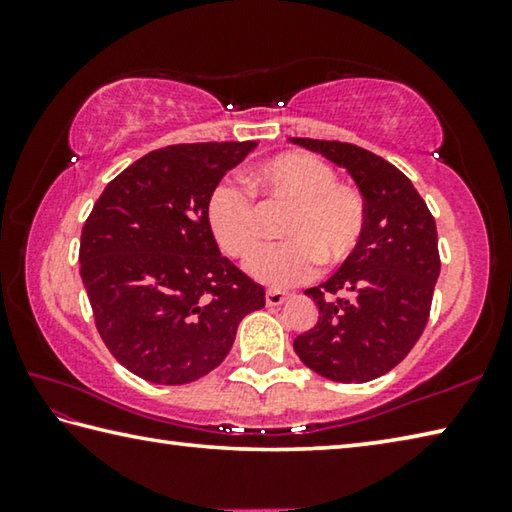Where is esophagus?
<instances>
[{"label":"esophagus","mask_w":512,"mask_h":512,"mask_svg":"<svg viewBox=\"0 0 512 512\" xmlns=\"http://www.w3.org/2000/svg\"><path fill=\"white\" fill-rule=\"evenodd\" d=\"M289 298V293H284V291H280V289H268L266 291V305L268 307H277V305H282L284 300Z\"/></svg>","instance_id":"1"}]
</instances>
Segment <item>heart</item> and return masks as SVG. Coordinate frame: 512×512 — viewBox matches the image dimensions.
Wrapping results in <instances>:
<instances>
[{"instance_id": "1", "label": "heart", "mask_w": 512, "mask_h": 512, "mask_svg": "<svg viewBox=\"0 0 512 512\" xmlns=\"http://www.w3.org/2000/svg\"><path fill=\"white\" fill-rule=\"evenodd\" d=\"M250 193L230 180L207 196L205 216L216 244L235 259H250L264 244V212L289 210L282 221L287 241L259 253L250 273L268 287H289L316 271L318 262L339 266L357 250L366 230V201L359 189L336 183V171L309 153H282L246 176Z\"/></svg>"}]
</instances>
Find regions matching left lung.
Returning <instances> with one entry per match:
<instances>
[{"mask_svg": "<svg viewBox=\"0 0 512 512\" xmlns=\"http://www.w3.org/2000/svg\"><path fill=\"white\" fill-rule=\"evenodd\" d=\"M348 169L366 201V230L339 271L305 293L318 323L293 350L318 375L363 384L393 370L424 332L440 273L436 221L418 189L379 155L348 142L291 137Z\"/></svg>", "mask_w": 512, "mask_h": 512, "instance_id": "8db88e82", "label": "left lung"}]
</instances>
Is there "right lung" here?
<instances>
[{
	"label": "right lung",
	"mask_w": 512,
	"mask_h": 512,
	"mask_svg": "<svg viewBox=\"0 0 512 512\" xmlns=\"http://www.w3.org/2000/svg\"><path fill=\"white\" fill-rule=\"evenodd\" d=\"M257 142L173 144L110 180L81 232V280L121 366L180 386L228 357L264 287L221 255L207 225L212 189Z\"/></svg>",
	"instance_id": "add662e5"
}]
</instances>
